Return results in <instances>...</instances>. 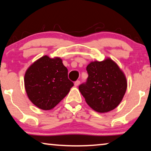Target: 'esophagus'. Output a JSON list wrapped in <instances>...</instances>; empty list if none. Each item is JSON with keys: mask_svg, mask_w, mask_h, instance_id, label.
Listing matches in <instances>:
<instances>
[{"mask_svg": "<svg viewBox=\"0 0 151 151\" xmlns=\"http://www.w3.org/2000/svg\"><path fill=\"white\" fill-rule=\"evenodd\" d=\"M80 81L77 80V81H76L75 82H74V85H75V86H78L80 85Z\"/></svg>", "mask_w": 151, "mask_h": 151, "instance_id": "obj_1", "label": "esophagus"}]
</instances>
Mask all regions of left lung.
<instances>
[{
  "label": "left lung",
  "mask_w": 151,
  "mask_h": 151,
  "mask_svg": "<svg viewBox=\"0 0 151 151\" xmlns=\"http://www.w3.org/2000/svg\"><path fill=\"white\" fill-rule=\"evenodd\" d=\"M87 81L79 90L88 105L99 113H106L119 105L127 89L126 76L109 58L88 65Z\"/></svg>",
  "instance_id": "1"
}]
</instances>
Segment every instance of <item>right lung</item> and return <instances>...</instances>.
Here are the masks:
<instances>
[{"label": "right lung", "instance_id": "1", "mask_svg": "<svg viewBox=\"0 0 151 151\" xmlns=\"http://www.w3.org/2000/svg\"><path fill=\"white\" fill-rule=\"evenodd\" d=\"M26 93L32 103L42 110L54 108L69 93L73 83L61 59L43 56L27 69L24 76Z\"/></svg>", "mask_w": 151, "mask_h": 151}]
</instances>
